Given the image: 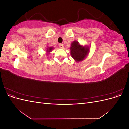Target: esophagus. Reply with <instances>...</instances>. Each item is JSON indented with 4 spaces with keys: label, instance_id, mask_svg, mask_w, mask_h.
I'll list each match as a JSON object with an SVG mask.
<instances>
[{
    "label": "esophagus",
    "instance_id": "34e87169",
    "mask_svg": "<svg viewBox=\"0 0 129 129\" xmlns=\"http://www.w3.org/2000/svg\"><path fill=\"white\" fill-rule=\"evenodd\" d=\"M58 46H59V47L60 48H64V46H63V44H60L59 45H58Z\"/></svg>",
    "mask_w": 129,
    "mask_h": 129
}]
</instances>
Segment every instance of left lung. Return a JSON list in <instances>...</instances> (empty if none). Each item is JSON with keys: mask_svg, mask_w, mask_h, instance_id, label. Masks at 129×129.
<instances>
[{"mask_svg": "<svg viewBox=\"0 0 129 129\" xmlns=\"http://www.w3.org/2000/svg\"><path fill=\"white\" fill-rule=\"evenodd\" d=\"M70 49L72 57L77 62L84 60L89 53L88 46H82L77 41H74L72 43Z\"/></svg>", "mask_w": 129, "mask_h": 129, "instance_id": "1", "label": "left lung"}]
</instances>
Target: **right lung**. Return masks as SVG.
Returning <instances> with one entry per match:
<instances>
[{
	"label": "right lung",
	"mask_w": 129,
	"mask_h": 129,
	"mask_svg": "<svg viewBox=\"0 0 129 129\" xmlns=\"http://www.w3.org/2000/svg\"><path fill=\"white\" fill-rule=\"evenodd\" d=\"M54 49L53 47H48L47 48V50H46V52L47 53H49L50 52L52 51V50Z\"/></svg>",
	"instance_id": "obj_1"
}]
</instances>
